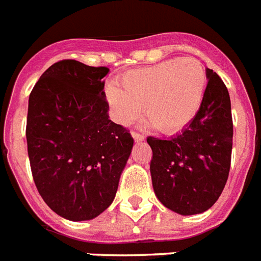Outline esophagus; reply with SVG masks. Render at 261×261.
Wrapping results in <instances>:
<instances>
[{
  "instance_id": "esophagus-1",
  "label": "esophagus",
  "mask_w": 261,
  "mask_h": 261,
  "mask_svg": "<svg viewBox=\"0 0 261 261\" xmlns=\"http://www.w3.org/2000/svg\"><path fill=\"white\" fill-rule=\"evenodd\" d=\"M131 135H133V138H134L137 142H141V141H143V138H145L141 133H137V131H131Z\"/></svg>"
}]
</instances>
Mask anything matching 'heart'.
<instances>
[{
	"label": "heart",
	"mask_w": 261,
	"mask_h": 261,
	"mask_svg": "<svg viewBox=\"0 0 261 261\" xmlns=\"http://www.w3.org/2000/svg\"><path fill=\"white\" fill-rule=\"evenodd\" d=\"M206 81L202 62L187 57L127 71L120 77V85L107 84L104 94L119 123L134 122L143 106L157 130L174 133L198 114Z\"/></svg>",
	"instance_id": "obj_1"
}]
</instances>
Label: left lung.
<instances>
[{
    "label": "left lung",
    "instance_id": "left-lung-1",
    "mask_svg": "<svg viewBox=\"0 0 261 261\" xmlns=\"http://www.w3.org/2000/svg\"><path fill=\"white\" fill-rule=\"evenodd\" d=\"M207 87L198 114L169 139L147 137L150 173L157 198L181 215L208 210L222 194L230 171L233 119L226 85L207 69Z\"/></svg>",
    "mask_w": 261,
    "mask_h": 261
}]
</instances>
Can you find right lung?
Segmentation results:
<instances>
[{"label":"right lung","instance_id":"add662e5","mask_svg":"<svg viewBox=\"0 0 261 261\" xmlns=\"http://www.w3.org/2000/svg\"><path fill=\"white\" fill-rule=\"evenodd\" d=\"M106 66L74 59L51 65L28 101L27 146L35 186L69 221L93 219L118 191L130 157V131L108 119Z\"/></svg>","mask_w":261,"mask_h":261}]
</instances>
